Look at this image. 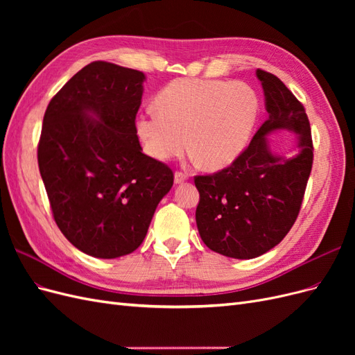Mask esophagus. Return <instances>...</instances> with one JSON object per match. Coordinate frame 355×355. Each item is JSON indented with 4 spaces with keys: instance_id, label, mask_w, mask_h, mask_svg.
<instances>
[{
    "instance_id": "34e87169",
    "label": "esophagus",
    "mask_w": 355,
    "mask_h": 355,
    "mask_svg": "<svg viewBox=\"0 0 355 355\" xmlns=\"http://www.w3.org/2000/svg\"><path fill=\"white\" fill-rule=\"evenodd\" d=\"M188 175L184 173V171H176L175 173V184H184L185 180H188Z\"/></svg>"
}]
</instances>
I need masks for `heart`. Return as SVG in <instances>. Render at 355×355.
Returning <instances> with one entry per match:
<instances>
[{
	"instance_id": "heart-1",
	"label": "heart",
	"mask_w": 355,
	"mask_h": 355,
	"mask_svg": "<svg viewBox=\"0 0 355 355\" xmlns=\"http://www.w3.org/2000/svg\"><path fill=\"white\" fill-rule=\"evenodd\" d=\"M155 103L158 111L139 114L135 123L145 153L168 161L189 146L209 168L227 167L243 153L259 112L254 90L241 81L179 78Z\"/></svg>"
}]
</instances>
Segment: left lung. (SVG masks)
<instances>
[{"mask_svg":"<svg viewBox=\"0 0 355 355\" xmlns=\"http://www.w3.org/2000/svg\"><path fill=\"white\" fill-rule=\"evenodd\" d=\"M256 77L265 94L266 121L230 167L194 179L200 237L210 250L234 259H253L286 237L299 214L314 157L304 105L275 75L257 69ZM277 130L297 135L296 156L270 151L267 135Z\"/></svg>","mask_w":355,"mask_h":355,"instance_id":"left-lung-1","label":"left lung"}]
</instances>
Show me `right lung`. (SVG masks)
Segmentation results:
<instances>
[{
  "label": "right lung",
  "mask_w": 355,
  "mask_h": 355,
  "mask_svg": "<svg viewBox=\"0 0 355 355\" xmlns=\"http://www.w3.org/2000/svg\"><path fill=\"white\" fill-rule=\"evenodd\" d=\"M145 73L92 62L47 106L38 166L59 230L85 254L115 259L142 244L173 171L142 153L135 120Z\"/></svg>",
  "instance_id": "right-lung-1"
}]
</instances>
